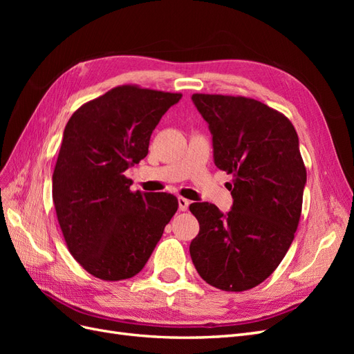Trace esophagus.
I'll return each instance as SVG.
<instances>
[{
    "mask_svg": "<svg viewBox=\"0 0 354 354\" xmlns=\"http://www.w3.org/2000/svg\"><path fill=\"white\" fill-rule=\"evenodd\" d=\"M189 203H190V202H189L186 198L178 196V208H180V211H187Z\"/></svg>",
    "mask_w": 354,
    "mask_h": 354,
    "instance_id": "obj_1",
    "label": "esophagus"
}]
</instances>
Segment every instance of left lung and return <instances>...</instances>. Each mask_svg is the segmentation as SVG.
Instances as JSON below:
<instances>
[{
    "label": "left lung",
    "instance_id": "8db88e82",
    "mask_svg": "<svg viewBox=\"0 0 354 354\" xmlns=\"http://www.w3.org/2000/svg\"><path fill=\"white\" fill-rule=\"evenodd\" d=\"M209 125L214 162L233 176L224 216L209 202L190 203L199 221L190 257L199 276L223 291L260 285L294 241L303 207L306 167L288 118L242 95H192Z\"/></svg>",
    "mask_w": 354,
    "mask_h": 354
}]
</instances>
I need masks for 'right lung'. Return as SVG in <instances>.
I'll return each instance as SVG.
<instances>
[{
    "label": "right lung",
    "mask_w": 354,
    "mask_h": 354,
    "mask_svg": "<svg viewBox=\"0 0 354 354\" xmlns=\"http://www.w3.org/2000/svg\"><path fill=\"white\" fill-rule=\"evenodd\" d=\"M180 99L125 84L84 103L66 124L53 202L69 252L94 277L136 276L178 208L164 192H131L124 171L146 158L155 127Z\"/></svg>",
    "instance_id": "obj_1"
}]
</instances>
